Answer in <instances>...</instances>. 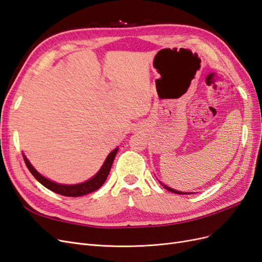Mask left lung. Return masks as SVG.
<instances>
[{
    "instance_id": "left-lung-1",
    "label": "left lung",
    "mask_w": 262,
    "mask_h": 262,
    "mask_svg": "<svg viewBox=\"0 0 262 262\" xmlns=\"http://www.w3.org/2000/svg\"><path fill=\"white\" fill-rule=\"evenodd\" d=\"M164 186V185H163ZM166 189L167 190H169L170 192H173V193H177V194H186L185 192H181V191H177V190H173V189H171V188H169V187H166V186H164Z\"/></svg>"
}]
</instances>
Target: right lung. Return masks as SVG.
I'll return each instance as SVG.
<instances>
[{
	"mask_svg": "<svg viewBox=\"0 0 262 262\" xmlns=\"http://www.w3.org/2000/svg\"><path fill=\"white\" fill-rule=\"evenodd\" d=\"M117 152H118V148H115L113 152L108 155V157L106 158V161H105L104 165H102L100 170L92 179H90L89 181L83 182V184L71 185V186L55 184V182L45 178L33 167V166L30 165V163L28 162V160L25 156H24V161H25V164L27 166V168L29 169V171L31 172V175H33L39 182H40L42 186L51 190V191L58 193V194H61V195H64V196H81V195L89 194V193L95 191V190L99 189L102 185H104V182L106 181V179L109 175V171H110V168H112V165L114 163Z\"/></svg>",
	"mask_w": 262,
	"mask_h": 262,
	"instance_id": "obj_1",
	"label": "right lung"
}]
</instances>
